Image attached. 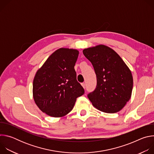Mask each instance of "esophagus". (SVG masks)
I'll return each instance as SVG.
<instances>
[{"mask_svg":"<svg viewBox=\"0 0 154 154\" xmlns=\"http://www.w3.org/2000/svg\"><path fill=\"white\" fill-rule=\"evenodd\" d=\"M82 86H83V88H85V86H86V85H85V83H82Z\"/></svg>","mask_w":154,"mask_h":154,"instance_id":"esophagus-1","label":"esophagus"}]
</instances>
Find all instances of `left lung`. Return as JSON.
Masks as SVG:
<instances>
[{
    "mask_svg": "<svg viewBox=\"0 0 154 154\" xmlns=\"http://www.w3.org/2000/svg\"><path fill=\"white\" fill-rule=\"evenodd\" d=\"M83 53L92 63L97 77L96 88L88 97L102 112H119L131 96L134 81L131 71L121 57L107 46L86 48Z\"/></svg>",
    "mask_w": 154,
    "mask_h": 154,
    "instance_id": "1",
    "label": "left lung"
}]
</instances>
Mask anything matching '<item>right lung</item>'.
<instances>
[{
    "mask_svg": "<svg viewBox=\"0 0 154 154\" xmlns=\"http://www.w3.org/2000/svg\"><path fill=\"white\" fill-rule=\"evenodd\" d=\"M79 51L60 48L38 69L33 82V97L41 111L55 118L68 115L84 89L77 80L74 66Z\"/></svg>",
    "mask_w": 154,
    "mask_h": 154,
    "instance_id": "1",
    "label": "right lung"
}]
</instances>
